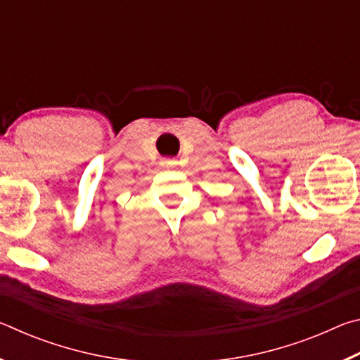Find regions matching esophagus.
I'll list each match as a JSON object with an SVG mask.
<instances>
[{
  "mask_svg": "<svg viewBox=\"0 0 360 360\" xmlns=\"http://www.w3.org/2000/svg\"><path fill=\"white\" fill-rule=\"evenodd\" d=\"M174 160H172V158H162L160 160V165L162 167H165V168H169V167H173L174 165Z\"/></svg>",
  "mask_w": 360,
  "mask_h": 360,
  "instance_id": "esophagus-1",
  "label": "esophagus"
}]
</instances>
